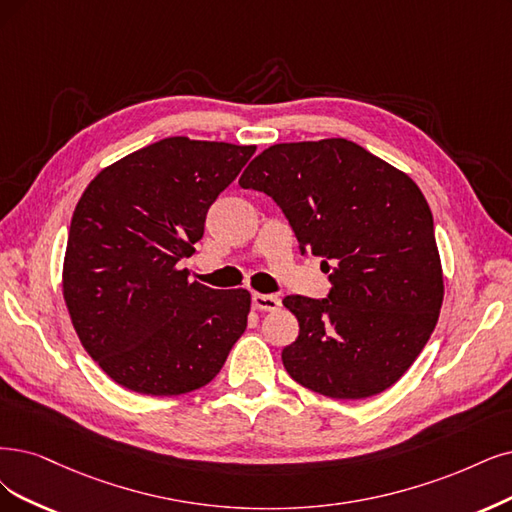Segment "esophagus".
Here are the masks:
<instances>
[{
    "instance_id": "obj_1",
    "label": "esophagus",
    "mask_w": 512,
    "mask_h": 512,
    "mask_svg": "<svg viewBox=\"0 0 512 512\" xmlns=\"http://www.w3.org/2000/svg\"><path fill=\"white\" fill-rule=\"evenodd\" d=\"M253 308L263 310V312H274L280 306V299L276 295H263V293H253L251 297Z\"/></svg>"
}]
</instances>
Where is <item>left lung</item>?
Wrapping results in <instances>:
<instances>
[{
  "label": "left lung",
  "instance_id": "1",
  "mask_svg": "<svg viewBox=\"0 0 512 512\" xmlns=\"http://www.w3.org/2000/svg\"><path fill=\"white\" fill-rule=\"evenodd\" d=\"M240 187L268 194L301 255L323 257V299H282L299 335L282 365L331 399L390 388L424 350L443 304L430 206L405 173L348 139L278 143L246 166Z\"/></svg>",
  "mask_w": 512,
  "mask_h": 512
}]
</instances>
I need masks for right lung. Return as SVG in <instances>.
I'll return each instance as SVG.
<instances>
[{"instance_id":"1","label":"right lung","mask_w":512,"mask_h":512,"mask_svg":"<svg viewBox=\"0 0 512 512\" xmlns=\"http://www.w3.org/2000/svg\"><path fill=\"white\" fill-rule=\"evenodd\" d=\"M255 145L170 137L90 181L69 227L63 293L82 346L120 386L175 396L206 386L246 329L251 295L189 282L211 204Z\"/></svg>"}]
</instances>
